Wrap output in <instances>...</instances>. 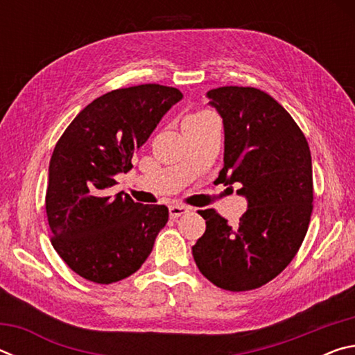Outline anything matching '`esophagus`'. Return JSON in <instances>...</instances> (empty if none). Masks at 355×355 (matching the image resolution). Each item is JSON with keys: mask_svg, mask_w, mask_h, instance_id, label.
Masks as SVG:
<instances>
[{"mask_svg": "<svg viewBox=\"0 0 355 355\" xmlns=\"http://www.w3.org/2000/svg\"><path fill=\"white\" fill-rule=\"evenodd\" d=\"M186 213H189V208L184 205H171L169 207V214L172 219H177V218H180V216H183Z\"/></svg>", "mask_w": 355, "mask_h": 355, "instance_id": "1", "label": "esophagus"}]
</instances>
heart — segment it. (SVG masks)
<instances>
[{
	"label": "heart",
	"mask_w": 355,
	"mask_h": 355,
	"mask_svg": "<svg viewBox=\"0 0 355 355\" xmlns=\"http://www.w3.org/2000/svg\"><path fill=\"white\" fill-rule=\"evenodd\" d=\"M209 114L208 112H205V111H199V112H194V114H191V116H188L184 119V122H194V120H200V119H205V117H208ZM183 122V123H184Z\"/></svg>",
	"instance_id": "heart-1"
}]
</instances>
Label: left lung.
Listing matches in <instances>:
<instances>
[{"label": "left lung", "mask_w": 355, "mask_h": 355, "mask_svg": "<svg viewBox=\"0 0 355 355\" xmlns=\"http://www.w3.org/2000/svg\"><path fill=\"white\" fill-rule=\"evenodd\" d=\"M224 123V167L218 180L239 183L248 209L236 227L214 209L200 211L203 236L192 245L197 268L222 290L260 288L297 254L313 209L309 142L271 95L224 86L207 92Z\"/></svg>", "instance_id": "1"}]
</instances>
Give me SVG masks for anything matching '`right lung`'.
I'll return each mask as SVG.
<instances>
[{
    "instance_id": "1",
    "label": "right lung",
    "mask_w": 355,
    "mask_h": 355,
    "mask_svg": "<svg viewBox=\"0 0 355 355\" xmlns=\"http://www.w3.org/2000/svg\"><path fill=\"white\" fill-rule=\"evenodd\" d=\"M183 98L175 87L141 84L89 103L64 131L50 159L45 208L51 244L83 279L107 285L135 274L169 219L164 205L110 194L114 177Z\"/></svg>"
}]
</instances>
